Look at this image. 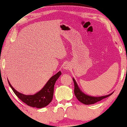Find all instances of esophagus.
<instances>
[{
    "label": "esophagus",
    "instance_id": "1",
    "mask_svg": "<svg viewBox=\"0 0 127 127\" xmlns=\"http://www.w3.org/2000/svg\"><path fill=\"white\" fill-rule=\"evenodd\" d=\"M63 68L65 70H69L70 68V65L68 63H65L64 64Z\"/></svg>",
    "mask_w": 127,
    "mask_h": 127
}]
</instances>
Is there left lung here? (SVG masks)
Returning a JSON list of instances; mask_svg holds the SVG:
<instances>
[{
  "mask_svg": "<svg viewBox=\"0 0 127 127\" xmlns=\"http://www.w3.org/2000/svg\"><path fill=\"white\" fill-rule=\"evenodd\" d=\"M74 83V94L75 96L77 97L79 102L83 103L85 104H93L94 103H96L99 101L102 100V99L106 98V97H108L110 96L112 94V93L110 94L105 95V96H99V97H94V96H91L89 95H86L84 94L81 90L79 89L78 86L77 82L75 81V79L73 78Z\"/></svg>",
  "mask_w": 127,
  "mask_h": 127,
  "instance_id": "obj_1",
  "label": "left lung"
}]
</instances>
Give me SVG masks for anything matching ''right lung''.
<instances>
[{"instance_id": "add662e5", "label": "right lung", "mask_w": 127, "mask_h": 127, "mask_svg": "<svg viewBox=\"0 0 127 127\" xmlns=\"http://www.w3.org/2000/svg\"><path fill=\"white\" fill-rule=\"evenodd\" d=\"M61 75V72L58 71L56 74L52 76L43 88L34 95H24L19 93L12 86L8 81V82L15 95L22 102L29 106L41 108L48 106L52 102L53 96L54 85Z\"/></svg>"}]
</instances>
